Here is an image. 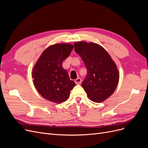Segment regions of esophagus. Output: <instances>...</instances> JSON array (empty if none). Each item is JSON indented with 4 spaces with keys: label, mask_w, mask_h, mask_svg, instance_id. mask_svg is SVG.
<instances>
[{
    "label": "esophagus",
    "mask_w": 148,
    "mask_h": 148,
    "mask_svg": "<svg viewBox=\"0 0 148 148\" xmlns=\"http://www.w3.org/2000/svg\"><path fill=\"white\" fill-rule=\"evenodd\" d=\"M75 82L77 84H81V83H82V79H81V78H78L76 79H75Z\"/></svg>",
    "instance_id": "34e87169"
}]
</instances>
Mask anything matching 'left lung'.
<instances>
[{
  "mask_svg": "<svg viewBox=\"0 0 148 148\" xmlns=\"http://www.w3.org/2000/svg\"><path fill=\"white\" fill-rule=\"evenodd\" d=\"M74 48L87 69L82 86L91 101L103 102L112 95L117 86L119 73L116 64L108 52L96 43L77 42Z\"/></svg>",
  "mask_w": 148,
  "mask_h": 148,
  "instance_id": "8db88e82",
  "label": "left lung"
}]
</instances>
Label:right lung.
Segmentation results:
<instances>
[{
    "label": "right lung",
    "instance_id": "1",
    "mask_svg": "<svg viewBox=\"0 0 148 148\" xmlns=\"http://www.w3.org/2000/svg\"><path fill=\"white\" fill-rule=\"evenodd\" d=\"M73 46L56 44L44 50L32 71L34 86L42 97L57 104L67 100L75 83L70 80L62 62L70 54Z\"/></svg>",
    "mask_w": 148,
    "mask_h": 148
}]
</instances>
